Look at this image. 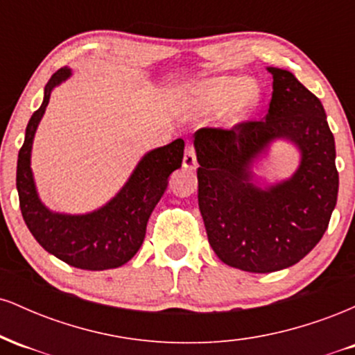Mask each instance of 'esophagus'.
<instances>
[{
  "label": "esophagus",
  "instance_id": "obj_1",
  "mask_svg": "<svg viewBox=\"0 0 355 355\" xmlns=\"http://www.w3.org/2000/svg\"><path fill=\"white\" fill-rule=\"evenodd\" d=\"M183 166L187 170H195L197 166V155H195V148L191 144H187L185 153H183Z\"/></svg>",
  "mask_w": 355,
  "mask_h": 355
}]
</instances>
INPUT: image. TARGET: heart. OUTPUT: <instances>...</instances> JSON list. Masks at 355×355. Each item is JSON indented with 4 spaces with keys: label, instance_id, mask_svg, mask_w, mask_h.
Wrapping results in <instances>:
<instances>
[{
    "label": "heart",
    "instance_id": "1",
    "mask_svg": "<svg viewBox=\"0 0 355 355\" xmlns=\"http://www.w3.org/2000/svg\"><path fill=\"white\" fill-rule=\"evenodd\" d=\"M259 92L255 85L248 80L230 78H211L202 81L189 92V100L200 108H217L230 100V112L235 116L243 115L257 101Z\"/></svg>",
    "mask_w": 355,
    "mask_h": 355
}]
</instances>
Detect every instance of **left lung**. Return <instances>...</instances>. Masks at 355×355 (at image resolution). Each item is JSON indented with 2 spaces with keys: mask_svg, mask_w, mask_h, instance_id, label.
<instances>
[{
  "mask_svg": "<svg viewBox=\"0 0 355 355\" xmlns=\"http://www.w3.org/2000/svg\"><path fill=\"white\" fill-rule=\"evenodd\" d=\"M272 100L262 120L195 132L198 209L209 243L227 266L254 274L302 260L325 234L339 191L336 144L320 100L291 71L268 68ZM275 137L300 146L295 177L260 189L250 165Z\"/></svg>",
  "mask_w": 355,
  "mask_h": 355,
  "instance_id": "obj_1",
  "label": "left lung"
}]
</instances>
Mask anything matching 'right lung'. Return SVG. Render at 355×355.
I'll return each mask as SVG.
<instances>
[{"label":"right lung","mask_w":355,"mask_h":355,"mask_svg":"<svg viewBox=\"0 0 355 355\" xmlns=\"http://www.w3.org/2000/svg\"><path fill=\"white\" fill-rule=\"evenodd\" d=\"M70 76L61 68L44 87L42 107L31 115L24 144L18 153L16 189L19 209L31 235L44 250L68 266L83 270L121 267L137 254L146 232V222L166 189L170 173L182 166V138L146 153L130 180L113 200L87 215L53 214L40 202L30 168L31 145L51 89Z\"/></svg>","instance_id":"right-lung-1"}]
</instances>
